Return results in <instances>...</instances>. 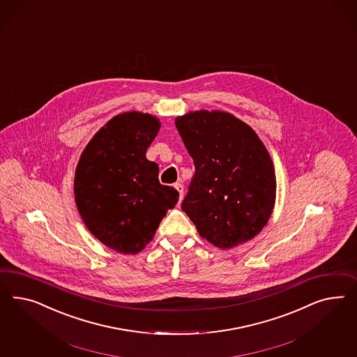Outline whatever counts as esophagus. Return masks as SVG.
<instances>
[{"instance_id": "obj_1", "label": "esophagus", "mask_w": 357, "mask_h": 357, "mask_svg": "<svg viewBox=\"0 0 357 357\" xmlns=\"http://www.w3.org/2000/svg\"><path fill=\"white\" fill-rule=\"evenodd\" d=\"M174 187L178 190V192H179V202H182V199H183V185L181 183H175L174 184Z\"/></svg>"}]
</instances>
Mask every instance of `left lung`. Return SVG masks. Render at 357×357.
<instances>
[{"instance_id": "left-lung-1", "label": "left lung", "mask_w": 357, "mask_h": 357, "mask_svg": "<svg viewBox=\"0 0 357 357\" xmlns=\"http://www.w3.org/2000/svg\"><path fill=\"white\" fill-rule=\"evenodd\" d=\"M175 127L195 163L182 209L200 237L231 249L259 234L276 202V175L257 132L227 111H190Z\"/></svg>"}]
</instances>
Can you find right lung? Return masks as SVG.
Segmentation results:
<instances>
[{"label": "right lung", "mask_w": 357, "mask_h": 357, "mask_svg": "<svg viewBox=\"0 0 357 357\" xmlns=\"http://www.w3.org/2000/svg\"><path fill=\"white\" fill-rule=\"evenodd\" d=\"M161 128L151 114L123 112L98 130L77 163L75 199L89 231L109 249L137 254L179 192L158 181L146 151Z\"/></svg>", "instance_id": "add662e5"}]
</instances>
